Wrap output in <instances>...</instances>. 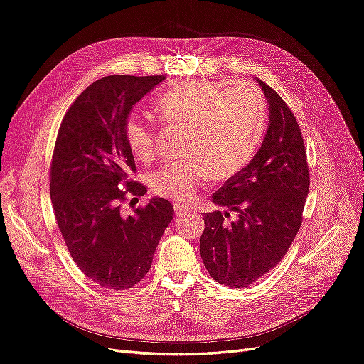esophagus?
<instances>
[{
  "label": "esophagus",
  "instance_id": "34e87169",
  "mask_svg": "<svg viewBox=\"0 0 364 364\" xmlns=\"http://www.w3.org/2000/svg\"><path fill=\"white\" fill-rule=\"evenodd\" d=\"M173 211H176L177 215H183V214H188V213H191V208L184 207V205L176 203V205H173Z\"/></svg>",
  "mask_w": 364,
  "mask_h": 364
}]
</instances>
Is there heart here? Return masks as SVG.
Listing matches in <instances>:
<instances>
[{
  "label": "heart",
  "mask_w": 364,
  "mask_h": 364,
  "mask_svg": "<svg viewBox=\"0 0 364 364\" xmlns=\"http://www.w3.org/2000/svg\"><path fill=\"white\" fill-rule=\"evenodd\" d=\"M156 112L166 124L187 126L184 156L162 165L150 178L151 191L177 203H191L211 177L232 178L255 157L266 128V105L260 92L245 83L195 80L162 92ZM156 123L131 114L124 138L138 161L151 159Z\"/></svg>",
  "instance_id": "b5f03b06"
}]
</instances>
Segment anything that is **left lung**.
<instances>
[{
  "mask_svg": "<svg viewBox=\"0 0 364 364\" xmlns=\"http://www.w3.org/2000/svg\"><path fill=\"white\" fill-rule=\"evenodd\" d=\"M256 82L269 105L266 135L251 162L213 195L226 211L205 214L199 245L210 275L232 289L248 287L281 262L300 229L309 192L299 123L271 86ZM230 210L239 218L225 224Z\"/></svg>",
  "mask_w": 364,
  "mask_h": 364,
  "instance_id": "1",
  "label": "left lung"
}]
</instances>
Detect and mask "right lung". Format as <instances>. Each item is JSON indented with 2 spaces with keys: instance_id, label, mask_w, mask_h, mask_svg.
<instances>
[{
  "instance_id": "1",
  "label": "right lung",
  "mask_w": 364,
  "mask_h": 364,
  "mask_svg": "<svg viewBox=\"0 0 364 364\" xmlns=\"http://www.w3.org/2000/svg\"><path fill=\"white\" fill-rule=\"evenodd\" d=\"M162 80L164 75L104 77L73 102L58 132L50 168L58 226L80 271L109 290H128L147 275L173 217L164 198L150 199L131 215L122 210L129 196L147 192L129 180L135 161L124 123L132 107Z\"/></svg>"
}]
</instances>
